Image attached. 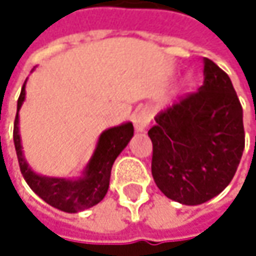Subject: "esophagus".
Here are the masks:
<instances>
[{
  "label": "esophagus",
  "mask_w": 256,
  "mask_h": 256,
  "mask_svg": "<svg viewBox=\"0 0 256 256\" xmlns=\"http://www.w3.org/2000/svg\"><path fill=\"white\" fill-rule=\"evenodd\" d=\"M151 112H150V110H146V108H144V110H140V111H138L134 116H133V124H134V128L138 132H145L146 128H148V124H150V122H151Z\"/></svg>",
  "instance_id": "34e87169"
}]
</instances>
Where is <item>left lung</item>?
Listing matches in <instances>:
<instances>
[{"mask_svg": "<svg viewBox=\"0 0 256 256\" xmlns=\"http://www.w3.org/2000/svg\"><path fill=\"white\" fill-rule=\"evenodd\" d=\"M151 172L160 191L182 204H202L234 176L244 150L243 110L230 77L204 58L203 86L156 117Z\"/></svg>", "mask_w": 256, "mask_h": 256, "instance_id": "8db88e82", "label": "left lung"}]
</instances>
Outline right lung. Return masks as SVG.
Segmentation results:
<instances>
[{
	"instance_id": "1",
	"label": "right lung",
	"mask_w": 256,
	"mask_h": 256,
	"mask_svg": "<svg viewBox=\"0 0 256 256\" xmlns=\"http://www.w3.org/2000/svg\"><path fill=\"white\" fill-rule=\"evenodd\" d=\"M24 100H25V84L18 99V112ZM132 136H133L132 123L105 130L99 138L98 146L86 168L84 176L78 180H70L64 178H46L32 172L22 154V145L19 136V114H16L14 128H13V140H14L20 172L28 185L46 203L68 214H76L80 210L88 209L98 204L105 197L110 188L112 164L118 157V154L126 148Z\"/></svg>"
}]
</instances>
